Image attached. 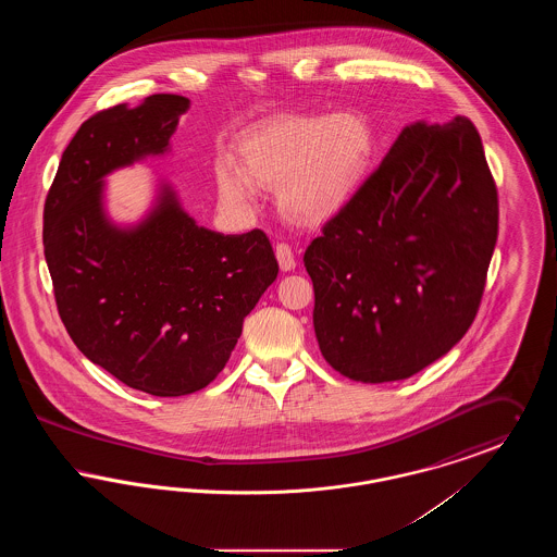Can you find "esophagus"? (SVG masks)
<instances>
[{
  "label": "esophagus",
  "mask_w": 557,
  "mask_h": 557,
  "mask_svg": "<svg viewBox=\"0 0 557 557\" xmlns=\"http://www.w3.org/2000/svg\"><path fill=\"white\" fill-rule=\"evenodd\" d=\"M275 257H277V263L282 267V271H292L296 267L294 250H292L290 244H286V242H280L275 246Z\"/></svg>",
  "instance_id": "esophagus-1"
}]
</instances>
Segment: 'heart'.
<instances>
[{"instance_id":"heart-1","label":"heart","mask_w":557,"mask_h":557,"mask_svg":"<svg viewBox=\"0 0 557 557\" xmlns=\"http://www.w3.org/2000/svg\"><path fill=\"white\" fill-rule=\"evenodd\" d=\"M236 154L239 166L221 159L214 169L225 209L250 211L259 186L277 189L282 212L313 227L334 219L366 184L375 133L357 112H288L242 133Z\"/></svg>"}]
</instances>
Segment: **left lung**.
Here are the masks:
<instances>
[{
    "label": "left lung",
    "instance_id": "left-lung-1",
    "mask_svg": "<svg viewBox=\"0 0 557 557\" xmlns=\"http://www.w3.org/2000/svg\"><path fill=\"white\" fill-rule=\"evenodd\" d=\"M497 230V186L474 123L405 127L305 252L323 359L380 384L447 355L476 318Z\"/></svg>",
    "mask_w": 557,
    "mask_h": 557
}]
</instances>
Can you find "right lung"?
<instances>
[{"mask_svg":"<svg viewBox=\"0 0 557 557\" xmlns=\"http://www.w3.org/2000/svg\"><path fill=\"white\" fill-rule=\"evenodd\" d=\"M187 108L184 96L154 94L89 116L44 207V250L69 336L89 361L154 397L211 384L280 271L265 232L200 227L169 186L135 227L108 221L102 180L164 154Z\"/></svg>","mask_w":557,"mask_h":557,"instance_id":"right-lung-1","label":"right lung"}]
</instances>
